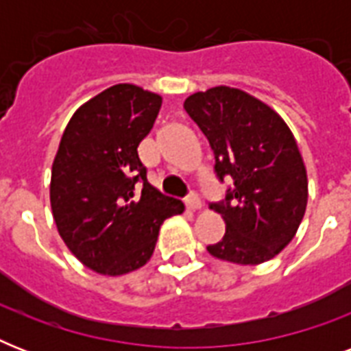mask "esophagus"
Returning a JSON list of instances; mask_svg holds the SVG:
<instances>
[{
	"mask_svg": "<svg viewBox=\"0 0 351 351\" xmlns=\"http://www.w3.org/2000/svg\"><path fill=\"white\" fill-rule=\"evenodd\" d=\"M186 206H187V209H191V211H197V209H200V206H202V204H200V198H198L197 193L191 191L189 195H187Z\"/></svg>",
	"mask_w": 351,
	"mask_h": 351,
	"instance_id": "34e87169",
	"label": "esophagus"
}]
</instances>
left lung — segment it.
<instances>
[{
  "mask_svg": "<svg viewBox=\"0 0 351 351\" xmlns=\"http://www.w3.org/2000/svg\"><path fill=\"white\" fill-rule=\"evenodd\" d=\"M184 109L213 149L219 180L233 178L224 200L211 204L226 233L208 251L242 266L269 261L291 242L308 204L306 167L289 127L264 101L226 85L195 93Z\"/></svg>",
  "mask_w": 351,
  "mask_h": 351,
  "instance_id": "8db88e82",
  "label": "left lung"
}]
</instances>
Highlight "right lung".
<instances>
[{"label":"right lung","instance_id":"right-lung-1","mask_svg":"<svg viewBox=\"0 0 351 351\" xmlns=\"http://www.w3.org/2000/svg\"><path fill=\"white\" fill-rule=\"evenodd\" d=\"M160 107L162 96L118 84L80 107L63 131L52 164V217L71 253L101 275L142 267L153 255L160 226L184 211V204L149 184L138 158Z\"/></svg>","mask_w":351,"mask_h":351}]
</instances>
